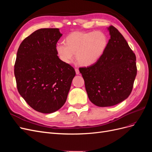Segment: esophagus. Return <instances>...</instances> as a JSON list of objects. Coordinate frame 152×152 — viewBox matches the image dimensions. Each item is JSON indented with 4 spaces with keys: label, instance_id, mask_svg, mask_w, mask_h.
<instances>
[{
    "label": "esophagus",
    "instance_id": "obj_1",
    "mask_svg": "<svg viewBox=\"0 0 152 152\" xmlns=\"http://www.w3.org/2000/svg\"><path fill=\"white\" fill-rule=\"evenodd\" d=\"M75 70L76 74H77V75H79V73H80V72H79V69H78V68H75Z\"/></svg>",
    "mask_w": 152,
    "mask_h": 152
}]
</instances>
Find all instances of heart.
Instances as JSON below:
<instances>
[{"instance_id": "heart-1", "label": "heart", "mask_w": 152, "mask_h": 152, "mask_svg": "<svg viewBox=\"0 0 152 152\" xmlns=\"http://www.w3.org/2000/svg\"><path fill=\"white\" fill-rule=\"evenodd\" d=\"M108 45V39L101 31H75L65 39V44L56 45V52L60 60L70 64L74 58L80 65L89 66L94 65L103 56Z\"/></svg>"}]
</instances>
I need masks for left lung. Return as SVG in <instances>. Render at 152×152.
Segmentation results:
<instances>
[{
	"label": "left lung",
	"mask_w": 152,
	"mask_h": 152,
	"mask_svg": "<svg viewBox=\"0 0 152 152\" xmlns=\"http://www.w3.org/2000/svg\"><path fill=\"white\" fill-rule=\"evenodd\" d=\"M108 30L110 39L103 56L94 65L79 69L89 100L100 107L127 99L137 74L135 54L127 41L114 26Z\"/></svg>",
	"instance_id": "left-lung-1"
}]
</instances>
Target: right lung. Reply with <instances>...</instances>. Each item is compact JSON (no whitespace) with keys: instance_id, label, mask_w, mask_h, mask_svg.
<instances>
[{"instance_id":"obj_1","label":"right lung","mask_w":152,"mask_h":152,"mask_svg":"<svg viewBox=\"0 0 152 152\" xmlns=\"http://www.w3.org/2000/svg\"><path fill=\"white\" fill-rule=\"evenodd\" d=\"M61 36L59 28L37 30L23 40L17 52L18 91L40 113H53L63 107L75 75L74 68L57 56L56 45Z\"/></svg>"}]
</instances>
